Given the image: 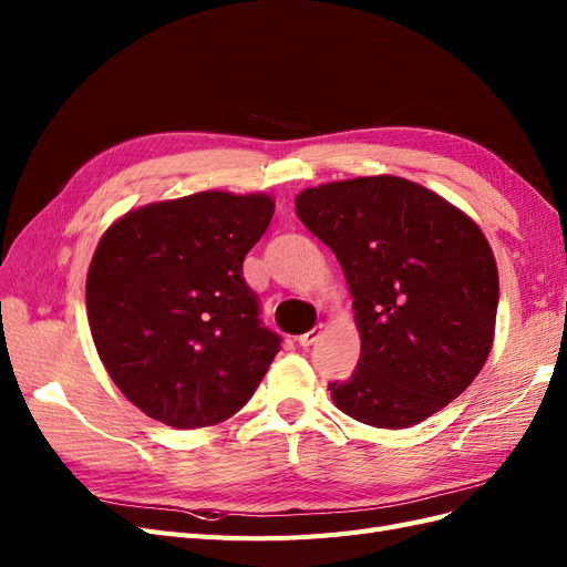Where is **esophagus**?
I'll return each mask as SVG.
<instances>
[{
    "label": "esophagus",
    "mask_w": 567,
    "mask_h": 567,
    "mask_svg": "<svg viewBox=\"0 0 567 567\" xmlns=\"http://www.w3.org/2000/svg\"><path fill=\"white\" fill-rule=\"evenodd\" d=\"M321 336V326H315V329L312 331H307V333H302L300 338H298V342H300V346L302 348H310V346H315V342H317V338Z\"/></svg>",
    "instance_id": "esophagus-1"
}]
</instances>
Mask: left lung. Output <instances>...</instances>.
<instances>
[{"label":"left lung","instance_id":"obj_1","mask_svg":"<svg viewBox=\"0 0 567 567\" xmlns=\"http://www.w3.org/2000/svg\"><path fill=\"white\" fill-rule=\"evenodd\" d=\"M296 213L338 257L362 352L333 404L373 427L437 414L483 371L499 271L483 229L456 205L394 175L302 188Z\"/></svg>","mask_w":567,"mask_h":567}]
</instances>
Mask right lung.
<instances>
[{
  "label": "right lung",
  "mask_w": 567,
  "mask_h": 567,
  "mask_svg": "<svg viewBox=\"0 0 567 567\" xmlns=\"http://www.w3.org/2000/svg\"><path fill=\"white\" fill-rule=\"evenodd\" d=\"M269 194L198 192L146 203L99 238L87 319L101 364L146 416L192 431L231 419L281 338L257 319L244 257L267 231Z\"/></svg>",
  "instance_id": "obj_1"
}]
</instances>
